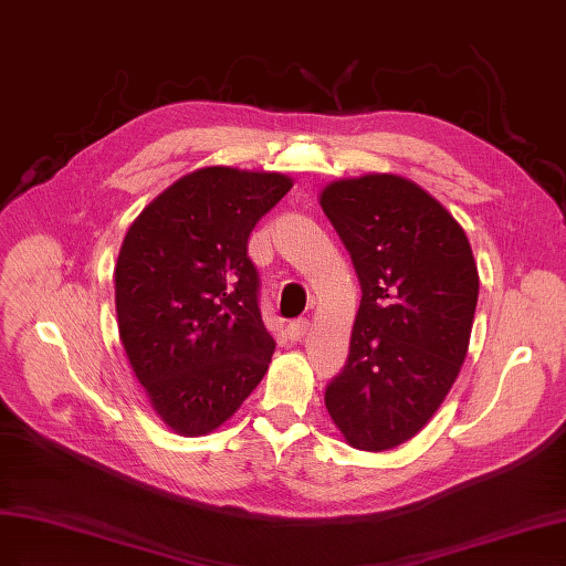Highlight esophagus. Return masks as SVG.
I'll return each instance as SVG.
<instances>
[{
	"instance_id": "1",
	"label": "esophagus",
	"mask_w": 566,
	"mask_h": 566,
	"mask_svg": "<svg viewBox=\"0 0 566 566\" xmlns=\"http://www.w3.org/2000/svg\"><path fill=\"white\" fill-rule=\"evenodd\" d=\"M308 329H311V322L308 319H294V322H289V327H286L289 336H292L294 342H298V338H303L305 334H308Z\"/></svg>"
}]
</instances>
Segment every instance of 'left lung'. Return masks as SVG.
Returning <instances> with one entry per match:
<instances>
[{"instance_id": "8db88e82", "label": "left lung", "mask_w": 566, "mask_h": 566, "mask_svg": "<svg viewBox=\"0 0 566 566\" xmlns=\"http://www.w3.org/2000/svg\"><path fill=\"white\" fill-rule=\"evenodd\" d=\"M319 206L360 282L348 360L325 406L348 446L381 453L441 408L470 348L479 270L462 224L408 177L334 180Z\"/></svg>"}]
</instances>
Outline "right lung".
<instances>
[{
  "label": "right lung",
  "instance_id": "1",
  "mask_svg": "<svg viewBox=\"0 0 566 566\" xmlns=\"http://www.w3.org/2000/svg\"><path fill=\"white\" fill-rule=\"evenodd\" d=\"M294 187L282 172L199 168L144 208L118 253V334L154 412L206 436L268 373L274 338L247 255L255 222Z\"/></svg>",
  "mask_w": 566,
  "mask_h": 566
}]
</instances>
